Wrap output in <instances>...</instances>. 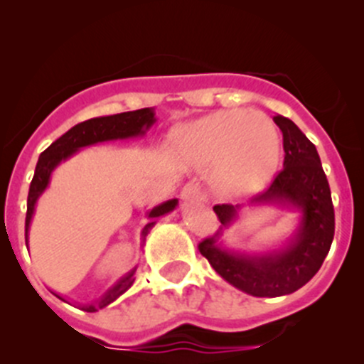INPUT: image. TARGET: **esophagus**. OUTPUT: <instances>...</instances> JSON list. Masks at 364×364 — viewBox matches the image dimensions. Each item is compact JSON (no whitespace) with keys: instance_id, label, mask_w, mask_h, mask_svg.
Instances as JSON below:
<instances>
[{"instance_id":"esophagus-1","label":"esophagus","mask_w":364,"mask_h":364,"mask_svg":"<svg viewBox=\"0 0 364 364\" xmlns=\"http://www.w3.org/2000/svg\"><path fill=\"white\" fill-rule=\"evenodd\" d=\"M179 196H181L183 203H199V200H203V192L193 183H188V185L183 186Z\"/></svg>"}]
</instances>
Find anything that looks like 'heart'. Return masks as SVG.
Listing matches in <instances>:
<instances>
[{
	"mask_svg": "<svg viewBox=\"0 0 364 364\" xmlns=\"http://www.w3.org/2000/svg\"><path fill=\"white\" fill-rule=\"evenodd\" d=\"M174 148L196 168L211 167L216 188L240 196L262 186L277 171L282 142L274 124L259 112L222 111L176 132Z\"/></svg>",
	"mask_w": 364,
	"mask_h": 364,
	"instance_id": "b5f03b06",
	"label": "heart"
}]
</instances>
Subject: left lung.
I'll use <instances>...</instances> for the list:
<instances>
[{
  "instance_id": "obj_1",
  "label": "left lung",
  "mask_w": 364,
  "mask_h": 364,
  "mask_svg": "<svg viewBox=\"0 0 364 364\" xmlns=\"http://www.w3.org/2000/svg\"><path fill=\"white\" fill-rule=\"evenodd\" d=\"M273 121L284 134V171L248 205H280L297 211L294 234L274 250L248 253L227 248L222 236L243 205L216 204L213 209L222 227L199 243L200 253L223 280L255 297L287 296L308 284L321 269L335 236L331 190L317 149L294 121L280 114Z\"/></svg>"
}]
</instances>
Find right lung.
Wrapping results in <instances>:
<instances>
[{
	"instance_id": "1",
	"label": "right lung",
	"mask_w": 364,
	"mask_h": 364,
	"mask_svg": "<svg viewBox=\"0 0 364 364\" xmlns=\"http://www.w3.org/2000/svg\"><path fill=\"white\" fill-rule=\"evenodd\" d=\"M155 109L146 107L139 109V111H130V112H121V114H112V116H100V117H91V119L82 121V123L72 127L67 134L61 135L58 141H54L46 151L40 155L38 164H36L35 176H33V181L29 185V193H28V213H26V247H28V234H29V225H31V218L35 215V205L38 203L40 196L46 192V188L50 183V176L53 171L61 164V161L68 160L70 156L75 155L79 149L87 148V146L100 144V142H109V141H123V139H134V137H142L149 128L155 124ZM176 205H178V199L165 200L160 205H155L153 209H149L146 213V218L148 223L144 225L141 232V247H144L146 236L151 232V229L155 227L156 220L160 216L167 215V213L174 211ZM135 269L128 271L124 277H121L116 284L105 292L100 299H97L95 303L82 304L80 310L84 311H98L102 308H105L107 304H111L112 301H116L117 297L128 291V289L134 285L135 278ZM61 301H65L63 296L56 294Z\"/></svg>"
}]
</instances>
